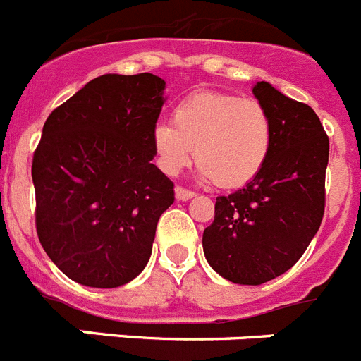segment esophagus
<instances>
[{"label": "esophagus", "mask_w": 361, "mask_h": 361, "mask_svg": "<svg viewBox=\"0 0 361 361\" xmlns=\"http://www.w3.org/2000/svg\"><path fill=\"white\" fill-rule=\"evenodd\" d=\"M197 193L195 191H191V190H186V188L183 186H177L175 188V197H177L178 200H188V199H193Z\"/></svg>", "instance_id": "obj_1"}]
</instances>
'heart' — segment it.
I'll return each mask as SVG.
<instances>
[{
    "label": "heart",
    "mask_w": 361,
    "mask_h": 361,
    "mask_svg": "<svg viewBox=\"0 0 361 361\" xmlns=\"http://www.w3.org/2000/svg\"><path fill=\"white\" fill-rule=\"evenodd\" d=\"M159 166L177 175L195 161L204 178L220 188H237L258 175L269 157L273 124L262 103L228 92H197L175 106L171 124L153 128Z\"/></svg>",
    "instance_id": "1"
}]
</instances>
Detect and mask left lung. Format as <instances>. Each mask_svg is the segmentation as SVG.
<instances>
[{
  "label": "left lung",
  "mask_w": 361,
  "mask_h": 361,
  "mask_svg": "<svg viewBox=\"0 0 361 361\" xmlns=\"http://www.w3.org/2000/svg\"><path fill=\"white\" fill-rule=\"evenodd\" d=\"M273 124V145L255 178L216 197L215 220L204 229L209 266L226 280L260 283L291 269L324 219L329 137L311 106L266 81L253 88Z\"/></svg>",
  "instance_id": "8db88e82"
}]
</instances>
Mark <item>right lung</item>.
<instances>
[{"label": "right lung", "mask_w": 361, "mask_h": 361, "mask_svg": "<svg viewBox=\"0 0 361 361\" xmlns=\"http://www.w3.org/2000/svg\"><path fill=\"white\" fill-rule=\"evenodd\" d=\"M164 85L148 72L104 73L44 121L32 159L36 231L73 282L119 288L148 264L175 200L173 183L152 162Z\"/></svg>", "instance_id": "right-lung-1"}]
</instances>
